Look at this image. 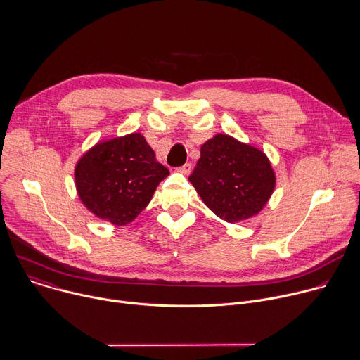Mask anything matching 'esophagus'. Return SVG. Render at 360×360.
<instances>
[{"mask_svg":"<svg viewBox=\"0 0 360 360\" xmlns=\"http://www.w3.org/2000/svg\"><path fill=\"white\" fill-rule=\"evenodd\" d=\"M191 169H192L191 164H185V165L179 167L176 171H178V172H181L182 175H189V174H191Z\"/></svg>","mask_w":360,"mask_h":360,"instance_id":"obj_1","label":"esophagus"}]
</instances>
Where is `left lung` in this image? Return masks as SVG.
<instances>
[{
	"instance_id": "obj_1",
	"label": "left lung",
	"mask_w": 360,
	"mask_h": 360,
	"mask_svg": "<svg viewBox=\"0 0 360 360\" xmlns=\"http://www.w3.org/2000/svg\"><path fill=\"white\" fill-rule=\"evenodd\" d=\"M189 182L217 217L235 224L264 210L276 176L265 152L231 135L217 134L200 146Z\"/></svg>"
}]
</instances>
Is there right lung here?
I'll list each match as a JSON object with an SVG mask.
<instances>
[{"mask_svg": "<svg viewBox=\"0 0 360 360\" xmlns=\"http://www.w3.org/2000/svg\"><path fill=\"white\" fill-rule=\"evenodd\" d=\"M169 175L139 132L96 142L78 160L75 186L84 207L115 226L131 224Z\"/></svg>", "mask_w": 360, "mask_h": 360, "instance_id": "right-lung-1", "label": "right lung"}]
</instances>
